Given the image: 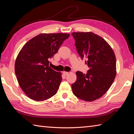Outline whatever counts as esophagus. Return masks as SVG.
Instances as JSON below:
<instances>
[{"instance_id": "esophagus-1", "label": "esophagus", "mask_w": 134, "mask_h": 134, "mask_svg": "<svg viewBox=\"0 0 134 134\" xmlns=\"http://www.w3.org/2000/svg\"><path fill=\"white\" fill-rule=\"evenodd\" d=\"M63 74L64 75H67L68 74H69V72H65V71H63Z\"/></svg>"}]
</instances>
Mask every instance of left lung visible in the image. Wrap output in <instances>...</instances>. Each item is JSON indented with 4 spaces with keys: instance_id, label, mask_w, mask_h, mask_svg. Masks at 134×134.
Returning <instances> with one entry per match:
<instances>
[{
    "instance_id": "1",
    "label": "left lung",
    "mask_w": 134,
    "mask_h": 134,
    "mask_svg": "<svg viewBox=\"0 0 134 134\" xmlns=\"http://www.w3.org/2000/svg\"><path fill=\"white\" fill-rule=\"evenodd\" d=\"M76 50L89 70L85 74L77 71L71 85L73 94L86 101H93L104 95L114 81L116 60L114 51L101 37L93 32H73Z\"/></svg>"
}]
</instances>
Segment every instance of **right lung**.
Segmentation results:
<instances>
[{"label": "right lung", "mask_w": 134, "mask_h": 134, "mask_svg": "<svg viewBox=\"0 0 134 134\" xmlns=\"http://www.w3.org/2000/svg\"><path fill=\"white\" fill-rule=\"evenodd\" d=\"M67 33H41L30 39L20 51L15 62V73L22 90L30 99L44 101L56 94L62 74L49 66Z\"/></svg>", "instance_id": "obj_1"}]
</instances>
